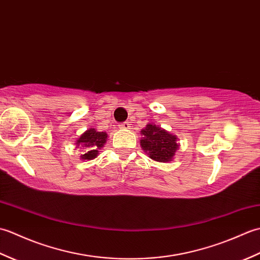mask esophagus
<instances>
[{"label":"esophagus","instance_id":"esophagus-1","mask_svg":"<svg viewBox=\"0 0 260 260\" xmlns=\"http://www.w3.org/2000/svg\"><path fill=\"white\" fill-rule=\"evenodd\" d=\"M119 127H120V128H123V129H129L131 124H128V123H123Z\"/></svg>","mask_w":260,"mask_h":260}]
</instances>
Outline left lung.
<instances>
[{
  "label": "left lung",
  "instance_id": "1",
  "mask_svg": "<svg viewBox=\"0 0 260 260\" xmlns=\"http://www.w3.org/2000/svg\"><path fill=\"white\" fill-rule=\"evenodd\" d=\"M141 133L143 135L140 142L141 146L148 156L154 161L162 163L172 161L179 148V144L176 143L178 137L154 124H147Z\"/></svg>",
  "mask_w": 260,
  "mask_h": 260
}]
</instances>
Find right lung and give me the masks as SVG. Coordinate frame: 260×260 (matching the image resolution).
Returning <instances> with one entry per match:
<instances>
[{"label":"right lung","mask_w":260,"mask_h":260,"mask_svg":"<svg viewBox=\"0 0 260 260\" xmlns=\"http://www.w3.org/2000/svg\"><path fill=\"white\" fill-rule=\"evenodd\" d=\"M107 140V133L105 132H97L95 128L87 129L78 140L77 146L85 148L80 155L81 159H92L98 156V152L105 145Z\"/></svg>","instance_id":"add662e5"}]
</instances>
